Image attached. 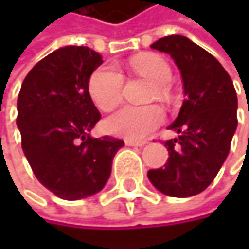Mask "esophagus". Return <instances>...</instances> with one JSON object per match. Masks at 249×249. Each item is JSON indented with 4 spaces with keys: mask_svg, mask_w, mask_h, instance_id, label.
Here are the masks:
<instances>
[{
    "mask_svg": "<svg viewBox=\"0 0 249 249\" xmlns=\"http://www.w3.org/2000/svg\"><path fill=\"white\" fill-rule=\"evenodd\" d=\"M147 141H134V140H125V145L128 147H142L145 145Z\"/></svg>",
    "mask_w": 249,
    "mask_h": 249,
    "instance_id": "1",
    "label": "esophagus"
}]
</instances>
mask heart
<instances>
[{
  "instance_id": "1",
  "label": "heart",
  "mask_w": 249,
  "mask_h": 249,
  "mask_svg": "<svg viewBox=\"0 0 249 249\" xmlns=\"http://www.w3.org/2000/svg\"><path fill=\"white\" fill-rule=\"evenodd\" d=\"M132 68L137 73L148 79L157 88V95L163 96L164 89L172 79V71L164 59L156 54H142L132 60ZM124 76L111 65L98 68L89 79V93L95 105L102 111H111L123 99ZM164 121L163 111L156 107H124L111 115L105 128L109 134L126 140H142L148 137Z\"/></svg>"
}]
</instances>
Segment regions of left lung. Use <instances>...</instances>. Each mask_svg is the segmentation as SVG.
I'll return each mask as SVG.
<instances>
[{
  "label": "left lung",
  "mask_w": 249,
  "mask_h": 249,
  "mask_svg": "<svg viewBox=\"0 0 249 249\" xmlns=\"http://www.w3.org/2000/svg\"><path fill=\"white\" fill-rule=\"evenodd\" d=\"M151 49L170 54L180 71L186 99L169 125L178 135L164 141L167 163L147 176L167 196H195L213 181L229 154L238 125L236 92L222 65L187 37L172 34L153 43Z\"/></svg>",
  "instance_id": "1"
}]
</instances>
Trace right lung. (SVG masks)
Returning <instances> with one entry per match:
<instances>
[{
	"label": "right lung",
	"instance_id": "right-lung-1",
	"mask_svg": "<svg viewBox=\"0 0 249 249\" xmlns=\"http://www.w3.org/2000/svg\"><path fill=\"white\" fill-rule=\"evenodd\" d=\"M102 57L85 46H65L25 76L17 101L21 147L37 180L65 200L92 196L107 184L124 141L93 138L101 114L89 79Z\"/></svg>",
	"mask_w": 249,
	"mask_h": 249
}]
</instances>
